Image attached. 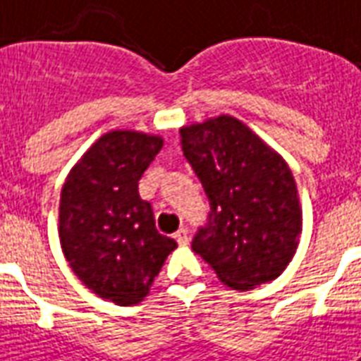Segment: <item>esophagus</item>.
Listing matches in <instances>:
<instances>
[{"label": "esophagus", "instance_id": "esophagus-1", "mask_svg": "<svg viewBox=\"0 0 361 361\" xmlns=\"http://www.w3.org/2000/svg\"><path fill=\"white\" fill-rule=\"evenodd\" d=\"M174 238L180 245H187V243H189V232H187L185 228H180V231L174 234Z\"/></svg>", "mask_w": 361, "mask_h": 361}]
</instances>
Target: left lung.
Masks as SVG:
<instances>
[{
  "label": "left lung",
  "mask_w": 361,
  "mask_h": 361,
  "mask_svg": "<svg viewBox=\"0 0 361 361\" xmlns=\"http://www.w3.org/2000/svg\"><path fill=\"white\" fill-rule=\"evenodd\" d=\"M180 135L209 200L192 251L236 290L279 277L302 234L296 181L285 159L232 116L187 125Z\"/></svg>",
  "instance_id": "obj_1"
}]
</instances>
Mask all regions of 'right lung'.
Masks as SVG:
<instances>
[{"label": "right lung", "instance_id": "right-lung-1", "mask_svg": "<svg viewBox=\"0 0 361 361\" xmlns=\"http://www.w3.org/2000/svg\"><path fill=\"white\" fill-rule=\"evenodd\" d=\"M163 147L136 130L103 135L67 176L59 198V241L67 262L99 298L140 303L178 243L159 234L138 180Z\"/></svg>", "mask_w": 361, "mask_h": 361}]
</instances>
